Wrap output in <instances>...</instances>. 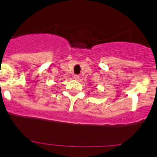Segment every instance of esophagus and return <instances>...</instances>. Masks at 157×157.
<instances>
[{"label":"esophagus","mask_w":157,"mask_h":157,"mask_svg":"<svg viewBox=\"0 0 157 157\" xmlns=\"http://www.w3.org/2000/svg\"><path fill=\"white\" fill-rule=\"evenodd\" d=\"M79 78H80V77H79L78 75H77V74H75V75H74V79L75 80H78Z\"/></svg>","instance_id":"esophagus-1"}]
</instances>
